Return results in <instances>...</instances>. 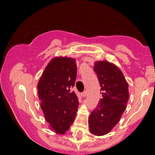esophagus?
Wrapping results in <instances>:
<instances>
[{
	"label": "esophagus",
	"instance_id": "1",
	"mask_svg": "<svg viewBox=\"0 0 155 155\" xmlns=\"http://www.w3.org/2000/svg\"><path fill=\"white\" fill-rule=\"evenodd\" d=\"M81 94H82V97H85L87 95V91H84L82 92V93Z\"/></svg>",
	"mask_w": 155,
	"mask_h": 155
}]
</instances>
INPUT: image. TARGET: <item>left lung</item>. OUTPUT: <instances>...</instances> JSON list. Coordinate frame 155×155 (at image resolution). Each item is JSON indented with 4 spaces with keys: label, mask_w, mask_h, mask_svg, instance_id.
<instances>
[{
    "label": "left lung",
    "mask_w": 155,
    "mask_h": 155,
    "mask_svg": "<svg viewBox=\"0 0 155 155\" xmlns=\"http://www.w3.org/2000/svg\"><path fill=\"white\" fill-rule=\"evenodd\" d=\"M94 70L103 97L89 116V128L91 134L103 136L118 124L125 110L129 98L128 84L121 70L106 61L95 62Z\"/></svg>",
    "instance_id": "left-lung-1"
}]
</instances>
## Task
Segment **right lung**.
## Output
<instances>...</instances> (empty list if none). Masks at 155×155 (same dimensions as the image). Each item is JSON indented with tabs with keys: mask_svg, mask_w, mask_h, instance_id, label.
<instances>
[{
	"mask_svg": "<svg viewBox=\"0 0 155 155\" xmlns=\"http://www.w3.org/2000/svg\"><path fill=\"white\" fill-rule=\"evenodd\" d=\"M76 70L75 59L54 58L46 66L37 85L45 118L56 134H65L76 115L79 101L74 91H71Z\"/></svg>",
	"mask_w": 155,
	"mask_h": 155,
	"instance_id": "add662e5",
	"label": "right lung"
}]
</instances>
